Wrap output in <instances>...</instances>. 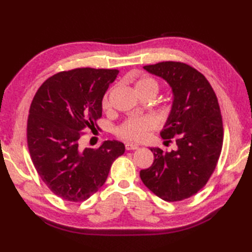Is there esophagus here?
<instances>
[{"label": "esophagus", "mask_w": 252, "mask_h": 252, "mask_svg": "<svg viewBox=\"0 0 252 252\" xmlns=\"http://www.w3.org/2000/svg\"><path fill=\"white\" fill-rule=\"evenodd\" d=\"M138 148V145L136 144H132V143H126V151H135V149Z\"/></svg>", "instance_id": "34e87169"}]
</instances>
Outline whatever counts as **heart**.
<instances>
[{"label": "heart", "mask_w": 252, "mask_h": 252, "mask_svg": "<svg viewBox=\"0 0 252 252\" xmlns=\"http://www.w3.org/2000/svg\"><path fill=\"white\" fill-rule=\"evenodd\" d=\"M137 93H154L157 94L159 91V83L152 77L141 78L135 83ZM101 107L104 109L109 107V94L107 93L103 100ZM158 126L157 118L153 115H133L123 121L116 129V134L125 141L141 142L145 140L148 133L155 130Z\"/></svg>", "instance_id": "1"}]
</instances>
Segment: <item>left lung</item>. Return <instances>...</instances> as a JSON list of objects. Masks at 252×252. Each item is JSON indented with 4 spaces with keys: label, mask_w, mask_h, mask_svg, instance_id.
I'll list each match as a JSON object with an SVG mask.
<instances>
[{
    "label": "left lung",
    "mask_w": 252,
    "mask_h": 252,
    "mask_svg": "<svg viewBox=\"0 0 252 252\" xmlns=\"http://www.w3.org/2000/svg\"><path fill=\"white\" fill-rule=\"evenodd\" d=\"M144 69L172 88V110L160 135L178 149L151 148L154 162L140 176L159 198L181 201L197 194L215 172L223 145L220 105L206 77L185 63L162 62Z\"/></svg>",
    "instance_id": "obj_1"
}]
</instances>
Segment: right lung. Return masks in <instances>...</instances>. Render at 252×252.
I'll use <instances>...</instances> for the list:
<instances>
[{
	"label": "right lung",
	"instance_id": "right-lung-1",
	"mask_svg": "<svg viewBox=\"0 0 252 252\" xmlns=\"http://www.w3.org/2000/svg\"><path fill=\"white\" fill-rule=\"evenodd\" d=\"M117 69L77 68L50 77L36 91L27 123V142L37 174L62 199L87 200L107 180L125 153L118 141L98 148L80 146L87 129L98 127L101 100Z\"/></svg>",
	"mask_w": 252,
	"mask_h": 252
}]
</instances>
